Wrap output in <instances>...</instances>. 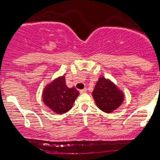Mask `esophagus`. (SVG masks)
<instances>
[{
	"instance_id": "obj_1",
	"label": "esophagus",
	"mask_w": 160,
	"mask_h": 160,
	"mask_svg": "<svg viewBox=\"0 0 160 160\" xmlns=\"http://www.w3.org/2000/svg\"><path fill=\"white\" fill-rule=\"evenodd\" d=\"M87 92V89H86V88H83V89H82V90L80 91V93H81V94L85 93V92Z\"/></svg>"
}]
</instances>
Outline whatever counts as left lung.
<instances>
[{
	"label": "left lung",
	"instance_id": "1",
	"mask_svg": "<svg viewBox=\"0 0 160 160\" xmlns=\"http://www.w3.org/2000/svg\"><path fill=\"white\" fill-rule=\"evenodd\" d=\"M97 107L105 113H111L118 108L124 101V94L113 82L99 77L92 92Z\"/></svg>",
	"mask_w": 160,
	"mask_h": 160
}]
</instances>
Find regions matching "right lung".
<instances>
[{"mask_svg": "<svg viewBox=\"0 0 160 160\" xmlns=\"http://www.w3.org/2000/svg\"><path fill=\"white\" fill-rule=\"evenodd\" d=\"M80 93L75 88H68L65 76H62L46 85L42 92V100L50 110L58 114H65L72 107Z\"/></svg>", "mask_w": 160, "mask_h": 160, "instance_id": "1", "label": "right lung"}]
</instances>
